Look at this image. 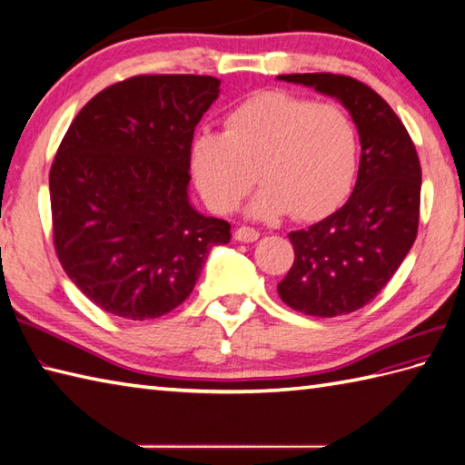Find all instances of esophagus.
<instances>
[{
    "label": "esophagus",
    "instance_id": "obj_1",
    "mask_svg": "<svg viewBox=\"0 0 465 465\" xmlns=\"http://www.w3.org/2000/svg\"><path fill=\"white\" fill-rule=\"evenodd\" d=\"M233 237L237 242H243V243H252V242H257L259 240V232L253 230V228H237Z\"/></svg>",
    "mask_w": 465,
    "mask_h": 465
}]
</instances>
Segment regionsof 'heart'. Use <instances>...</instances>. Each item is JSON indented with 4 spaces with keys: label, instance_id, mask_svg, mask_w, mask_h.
Instances as JSON below:
<instances>
[{
    "label": "heart",
    "instance_id": "heart-1",
    "mask_svg": "<svg viewBox=\"0 0 465 465\" xmlns=\"http://www.w3.org/2000/svg\"><path fill=\"white\" fill-rule=\"evenodd\" d=\"M359 166V133L339 104L267 91L225 114L223 133H198L190 170L208 206L232 213L255 182L263 188L250 215L273 220L291 212L319 220L349 196Z\"/></svg>",
    "mask_w": 465,
    "mask_h": 465
}]
</instances>
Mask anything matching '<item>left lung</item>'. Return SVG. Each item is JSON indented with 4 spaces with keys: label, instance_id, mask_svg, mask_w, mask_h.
<instances>
[{
    "label": "left lung",
    "instance_id": "1",
    "mask_svg": "<svg viewBox=\"0 0 465 465\" xmlns=\"http://www.w3.org/2000/svg\"><path fill=\"white\" fill-rule=\"evenodd\" d=\"M277 79L337 99L359 131L361 164L351 198L325 220L289 233L295 262L277 285L283 303L303 315H347L381 293L412 247L422 168L402 121L371 86L332 73Z\"/></svg>",
    "mask_w": 465,
    "mask_h": 465
}]
</instances>
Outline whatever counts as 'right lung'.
<instances>
[{"instance_id":"right-lung-1","label":"right lung","mask_w":465,"mask_h":465,"mask_svg":"<svg viewBox=\"0 0 465 465\" xmlns=\"http://www.w3.org/2000/svg\"><path fill=\"white\" fill-rule=\"evenodd\" d=\"M220 96L210 74H138L74 116L49 174L53 242L111 315L148 321L188 299L230 223L190 203V143Z\"/></svg>"}]
</instances>
